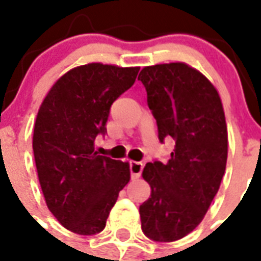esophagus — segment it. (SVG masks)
<instances>
[{
  "instance_id": "34e87169",
  "label": "esophagus",
  "mask_w": 261,
  "mask_h": 261,
  "mask_svg": "<svg viewBox=\"0 0 261 261\" xmlns=\"http://www.w3.org/2000/svg\"><path fill=\"white\" fill-rule=\"evenodd\" d=\"M143 169V164L142 163H137V161H131L130 163V173L131 178H138L142 173Z\"/></svg>"
}]
</instances>
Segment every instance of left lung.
<instances>
[{"label": "left lung", "instance_id": "left-lung-1", "mask_svg": "<svg viewBox=\"0 0 261 261\" xmlns=\"http://www.w3.org/2000/svg\"><path fill=\"white\" fill-rule=\"evenodd\" d=\"M138 80L159 138L171 137L168 163H147L142 177L150 198L139 206L142 231L160 243L190 234L204 218L226 169L227 126L218 90L184 62L143 67Z\"/></svg>", "mask_w": 261, "mask_h": 261}]
</instances>
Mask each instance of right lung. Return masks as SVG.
<instances>
[{
  "mask_svg": "<svg viewBox=\"0 0 261 261\" xmlns=\"http://www.w3.org/2000/svg\"><path fill=\"white\" fill-rule=\"evenodd\" d=\"M139 67L93 62L59 77L38 111L35 164L48 210L67 230L92 236L106 227L130 165L100 155L94 139L106 134L112 102L135 83Z\"/></svg>",
  "mask_w": 261,
  "mask_h": 261,
  "instance_id": "right-lung-1",
  "label": "right lung"
}]
</instances>
